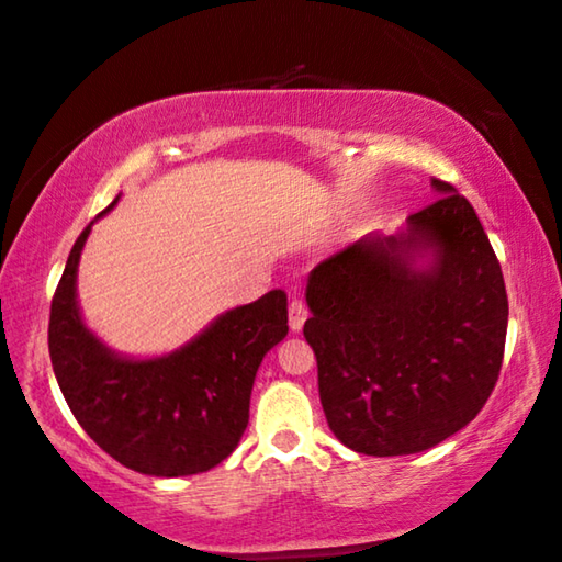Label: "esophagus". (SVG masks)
I'll return each mask as SVG.
<instances>
[{"instance_id":"1","label":"esophagus","mask_w":562,"mask_h":562,"mask_svg":"<svg viewBox=\"0 0 562 562\" xmlns=\"http://www.w3.org/2000/svg\"><path fill=\"white\" fill-rule=\"evenodd\" d=\"M288 315H290V328L292 330H300L303 328V323L307 321V305L303 297H292L290 305H288Z\"/></svg>"}]
</instances>
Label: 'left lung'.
<instances>
[{"label": "left lung", "mask_w": 562, "mask_h": 562, "mask_svg": "<svg viewBox=\"0 0 562 562\" xmlns=\"http://www.w3.org/2000/svg\"><path fill=\"white\" fill-rule=\"evenodd\" d=\"M397 236H363L307 278L305 341L334 436L407 456L465 428L499 379L507 288L473 205L446 180ZM434 251L428 271L412 257Z\"/></svg>", "instance_id": "left-lung-1"}]
</instances>
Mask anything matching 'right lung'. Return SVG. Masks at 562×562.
Segmentation results:
<instances>
[{"label":"right lung","instance_id":"add662e5","mask_svg":"<svg viewBox=\"0 0 562 562\" xmlns=\"http://www.w3.org/2000/svg\"><path fill=\"white\" fill-rule=\"evenodd\" d=\"M89 232L86 226L70 249L47 323L53 371L70 413L132 471L191 476L213 469L247 430L259 363L288 336V295L272 290L234 307L170 357L122 359L83 326L76 305V270Z\"/></svg>","mask_w":562,"mask_h":562}]
</instances>
